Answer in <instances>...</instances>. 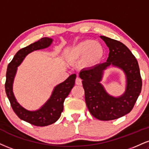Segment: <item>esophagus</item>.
I'll use <instances>...</instances> for the list:
<instances>
[{"instance_id":"34e87169","label":"esophagus","mask_w":149,"mask_h":149,"mask_svg":"<svg viewBox=\"0 0 149 149\" xmlns=\"http://www.w3.org/2000/svg\"><path fill=\"white\" fill-rule=\"evenodd\" d=\"M76 84L77 85H82V80L80 78L77 77L76 79Z\"/></svg>"}]
</instances>
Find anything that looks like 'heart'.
I'll use <instances>...</instances> for the list:
<instances>
[{
	"mask_svg": "<svg viewBox=\"0 0 149 149\" xmlns=\"http://www.w3.org/2000/svg\"><path fill=\"white\" fill-rule=\"evenodd\" d=\"M103 54V47L99 42L87 39L71 48L67 53V59L71 62L83 60L85 66L93 67L101 60Z\"/></svg>",
	"mask_w": 149,
	"mask_h": 149,
	"instance_id": "obj_1",
	"label": "heart"
}]
</instances>
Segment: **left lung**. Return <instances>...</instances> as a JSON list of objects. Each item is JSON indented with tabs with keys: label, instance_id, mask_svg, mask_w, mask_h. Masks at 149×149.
<instances>
[{
	"label": "left lung",
	"instance_id": "obj_1",
	"mask_svg": "<svg viewBox=\"0 0 149 149\" xmlns=\"http://www.w3.org/2000/svg\"><path fill=\"white\" fill-rule=\"evenodd\" d=\"M110 50L107 62L82 69L80 78L85 90L86 105L92 115L101 121H110L126 115L133 108L140 94L142 81L135 57L123 43L101 36ZM110 65L124 70L126 73V92L120 97L110 96L100 83L103 71Z\"/></svg>",
	"mask_w": 149,
	"mask_h": 149
}]
</instances>
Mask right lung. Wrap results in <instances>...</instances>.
Segmentation results:
<instances>
[{
	"label": "right lung",
	"mask_w": 149,
	"mask_h": 149,
	"mask_svg": "<svg viewBox=\"0 0 149 149\" xmlns=\"http://www.w3.org/2000/svg\"><path fill=\"white\" fill-rule=\"evenodd\" d=\"M53 39L44 37L26 47L21 48L14 55L8 66L5 87L12 110L21 119L36 126H46L55 123L60 117L64 109V101L69 94L75 84L76 75L72 74L65 81L55 87L51 98L38 110L28 111L21 107L14 97L12 92V84L18 66L28 53L37 50L47 48L51 44Z\"/></svg>",
	"instance_id": "add662e5"
}]
</instances>
